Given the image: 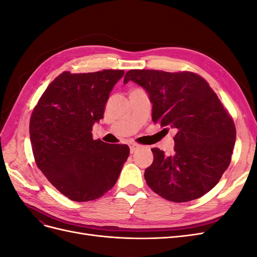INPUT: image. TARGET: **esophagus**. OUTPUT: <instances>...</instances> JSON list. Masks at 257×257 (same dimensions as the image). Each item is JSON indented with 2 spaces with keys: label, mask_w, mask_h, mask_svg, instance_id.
<instances>
[{
  "label": "esophagus",
  "mask_w": 257,
  "mask_h": 257,
  "mask_svg": "<svg viewBox=\"0 0 257 257\" xmlns=\"http://www.w3.org/2000/svg\"><path fill=\"white\" fill-rule=\"evenodd\" d=\"M137 149H138V145H136V144H130V151H131L132 154H133Z\"/></svg>",
  "instance_id": "1"
}]
</instances>
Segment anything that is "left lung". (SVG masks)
I'll return each instance as SVG.
<instances>
[{"label":"left lung","mask_w":257,"mask_h":257,"mask_svg":"<svg viewBox=\"0 0 257 257\" xmlns=\"http://www.w3.org/2000/svg\"><path fill=\"white\" fill-rule=\"evenodd\" d=\"M133 81L148 93L152 120L176 132L175 153L153 148V163L145 170L151 190L175 203L204 196L229 166L236 141L231 116L200 76L152 69H131Z\"/></svg>","instance_id":"1"}]
</instances>
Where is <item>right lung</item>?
<instances>
[{"instance_id": "right-lung-1", "label": "right lung", "mask_w": 257, "mask_h": 257, "mask_svg": "<svg viewBox=\"0 0 257 257\" xmlns=\"http://www.w3.org/2000/svg\"><path fill=\"white\" fill-rule=\"evenodd\" d=\"M121 69L88 74L64 72L46 89L30 121L37 167L50 183L74 201H89L112 189L126 162L127 145L92 138Z\"/></svg>"}]
</instances>
